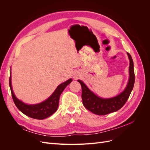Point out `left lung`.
Instances as JSON below:
<instances>
[{
	"instance_id": "1",
	"label": "left lung",
	"mask_w": 150,
	"mask_h": 150,
	"mask_svg": "<svg viewBox=\"0 0 150 150\" xmlns=\"http://www.w3.org/2000/svg\"><path fill=\"white\" fill-rule=\"evenodd\" d=\"M129 60V80L125 89L117 96L111 98H102L96 96L91 91L86 85L79 79L78 80L82 88V99L84 106L98 115H105L109 113L117 111L121 109L128 100L132 91L135 76L134 72V64L130 54L127 52Z\"/></svg>"
}]
</instances>
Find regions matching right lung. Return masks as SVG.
Segmentation results:
<instances>
[{
  "label": "right lung",
  "mask_w": 150,
  "mask_h": 150,
  "mask_svg": "<svg viewBox=\"0 0 150 150\" xmlns=\"http://www.w3.org/2000/svg\"><path fill=\"white\" fill-rule=\"evenodd\" d=\"M72 79H69L64 83H61L57 86L51 96L43 102L35 104H25L17 98L12 88L11 74L9 78V86L13 102L17 108L23 114L34 119L44 120L51 116L57 111L61 94L66 86L72 82Z\"/></svg>",
  "instance_id": "1"
}]
</instances>
